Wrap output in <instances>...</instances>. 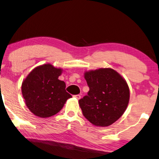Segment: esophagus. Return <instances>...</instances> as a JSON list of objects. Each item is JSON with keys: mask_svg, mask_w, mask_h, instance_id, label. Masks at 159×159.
I'll return each mask as SVG.
<instances>
[{"mask_svg": "<svg viewBox=\"0 0 159 159\" xmlns=\"http://www.w3.org/2000/svg\"><path fill=\"white\" fill-rule=\"evenodd\" d=\"M75 97H76V99H80V98H81V95L77 94V95H76V96H75Z\"/></svg>", "mask_w": 159, "mask_h": 159, "instance_id": "obj_1", "label": "esophagus"}]
</instances>
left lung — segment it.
<instances>
[{"label":"left lung","mask_w":159,"mask_h":159,"mask_svg":"<svg viewBox=\"0 0 159 159\" xmlns=\"http://www.w3.org/2000/svg\"><path fill=\"white\" fill-rule=\"evenodd\" d=\"M84 76L89 87L88 95L79 100L84 116L96 126L112 125L128 105L130 90L127 82L110 68L85 71Z\"/></svg>","instance_id":"left-lung-1"}]
</instances>
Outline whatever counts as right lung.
<instances>
[{
  "instance_id": "1",
  "label": "right lung",
  "mask_w": 159,
  "mask_h": 159,
  "mask_svg": "<svg viewBox=\"0 0 159 159\" xmlns=\"http://www.w3.org/2000/svg\"><path fill=\"white\" fill-rule=\"evenodd\" d=\"M62 68L47 63L34 68L22 83L23 97L29 111L37 116L47 118L55 115L71 97L66 83L58 79Z\"/></svg>"
}]
</instances>
